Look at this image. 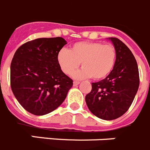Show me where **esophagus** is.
I'll return each instance as SVG.
<instances>
[{
  "label": "esophagus",
  "mask_w": 150,
  "mask_h": 150,
  "mask_svg": "<svg viewBox=\"0 0 150 150\" xmlns=\"http://www.w3.org/2000/svg\"><path fill=\"white\" fill-rule=\"evenodd\" d=\"M73 83H74V86H77V85H78L79 83H80V82L77 81H75L73 82Z\"/></svg>",
  "instance_id": "obj_1"
}]
</instances>
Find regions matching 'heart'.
<instances>
[{
  "label": "heart",
  "mask_w": 150,
  "mask_h": 150,
  "mask_svg": "<svg viewBox=\"0 0 150 150\" xmlns=\"http://www.w3.org/2000/svg\"><path fill=\"white\" fill-rule=\"evenodd\" d=\"M117 52L114 45L101 42H77L69 50L63 48L57 54V63L67 75L73 73L77 79L92 78L99 80L108 76L115 65Z\"/></svg>",
  "instance_id": "heart-1"
}]
</instances>
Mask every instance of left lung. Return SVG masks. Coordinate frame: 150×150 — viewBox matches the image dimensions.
Returning <instances> with one entry per match:
<instances>
[{
  "label": "left lung",
  "instance_id": "8db88e82",
  "mask_svg": "<svg viewBox=\"0 0 150 150\" xmlns=\"http://www.w3.org/2000/svg\"><path fill=\"white\" fill-rule=\"evenodd\" d=\"M117 52L115 65L105 79L92 83L85 101L92 114L112 120L129 110L140 83L137 63L131 50L121 40L110 37Z\"/></svg>",
  "mask_w": 150,
  "mask_h": 150
}]
</instances>
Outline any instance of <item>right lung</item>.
Masks as SVG:
<instances>
[{"mask_svg":"<svg viewBox=\"0 0 150 150\" xmlns=\"http://www.w3.org/2000/svg\"><path fill=\"white\" fill-rule=\"evenodd\" d=\"M66 44L62 37L39 38L16 50L10 85L16 99L30 114L42 116L54 110L72 87L73 81L57 63V54Z\"/></svg>","mask_w":150,"mask_h":150,"instance_id":"add662e5","label":"right lung"}]
</instances>
